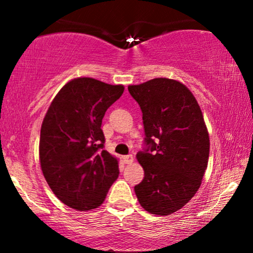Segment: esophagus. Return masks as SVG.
Returning a JSON list of instances; mask_svg holds the SVG:
<instances>
[{"mask_svg": "<svg viewBox=\"0 0 253 253\" xmlns=\"http://www.w3.org/2000/svg\"><path fill=\"white\" fill-rule=\"evenodd\" d=\"M133 161H134V158H133L132 155H128V156H124V162L126 164H130L133 163Z\"/></svg>", "mask_w": 253, "mask_h": 253, "instance_id": "esophagus-1", "label": "esophagus"}]
</instances>
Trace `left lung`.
I'll list each match as a JSON object with an SVG mask.
<instances>
[{"mask_svg": "<svg viewBox=\"0 0 253 253\" xmlns=\"http://www.w3.org/2000/svg\"><path fill=\"white\" fill-rule=\"evenodd\" d=\"M128 91L143 112L146 145L136 153L144 179L135 195L149 213L169 215L201 185L210 157L207 126L193 92L178 81L153 78Z\"/></svg>", "mask_w": 253, "mask_h": 253, "instance_id": "1", "label": "left lung"}]
</instances>
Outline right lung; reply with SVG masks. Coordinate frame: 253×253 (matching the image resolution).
<instances>
[{
  "mask_svg": "<svg viewBox=\"0 0 253 253\" xmlns=\"http://www.w3.org/2000/svg\"><path fill=\"white\" fill-rule=\"evenodd\" d=\"M124 90L121 84L74 78L58 91L43 118L40 167L54 195L70 208L100 207L118 178V158L103 150L101 125Z\"/></svg>",
  "mask_w": 253,
  "mask_h": 253,
  "instance_id": "add662e5",
  "label": "right lung"
}]
</instances>
